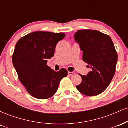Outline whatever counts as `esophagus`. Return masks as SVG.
I'll list each match as a JSON object with an SVG mask.
<instances>
[{
  "label": "esophagus",
  "mask_w": 128,
  "mask_h": 128,
  "mask_svg": "<svg viewBox=\"0 0 128 128\" xmlns=\"http://www.w3.org/2000/svg\"><path fill=\"white\" fill-rule=\"evenodd\" d=\"M68 75L72 76V75H74V74H75V73H74V72H68Z\"/></svg>",
  "instance_id": "1"
}]
</instances>
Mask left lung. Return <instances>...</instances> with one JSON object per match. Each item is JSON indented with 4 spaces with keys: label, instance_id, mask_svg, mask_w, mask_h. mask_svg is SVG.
I'll return each mask as SVG.
<instances>
[{
    "label": "left lung",
    "instance_id": "obj_1",
    "mask_svg": "<svg viewBox=\"0 0 128 128\" xmlns=\"http://www.w3.org/2000/svg\"><path fill=\"white\" fill-rule=\"evenodd\" d=\"M74 39L83 51V61L92 68L87 75L80 74L82 82L76 86L80 92L94 96L103 92L116 73L118 56L110 36L95 30H79Z\"/></svg>",
    "mask_w": 128,
    "mask_h": 128
}]
</instances>
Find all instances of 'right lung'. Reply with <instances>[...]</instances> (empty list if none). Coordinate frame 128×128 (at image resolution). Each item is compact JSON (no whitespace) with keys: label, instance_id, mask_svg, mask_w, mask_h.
Masks as SVG:
<instances>
[{"label":"right lung","instance_id":"right-lung-1","mask_svg":"<svg viewBox=\"0 0 128 128\" xmlns=\"http://www.w3.org/2000/svg\"><path fill=\"white\" fill-rule=\"evenodd\" d=\"M65 36L64 33L37 31L23 36L16 44L13 66L20 81L34 98L52 97L61 79L68 74L65 68L55 72L47 66V60L54 56L57 43Z\"/></svg>","mask_w":128,"mask_h":128}]
</instances>
